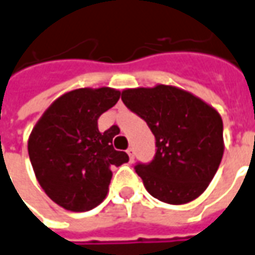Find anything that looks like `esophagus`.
<instances>
[{
	"label": "esophagus",
	"mask_w": 255,
	"mask_h": 255,
	"mask_svg": "<svg viewBox=\"0 0 255 255\" xmlns=\"http://www.w3.org/2000/svg\"><path fill=\"white\" fill-rule=\"evenodd\" d=\"M127 153H128V156H129V160L132 161L133 156H135V150H133V147H128Z\"/></svg>",
	"instance_id": "obj_1"
}]
</instances>
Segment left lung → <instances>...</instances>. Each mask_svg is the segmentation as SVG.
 I'll use <instances>...</instances> for the list:
<instances>
[{
  "label": "left lung",
  "instance_id": "obj_1",
  "mask_svg": "<svg viewBox=\"0 0 255 255\" xmlns=\"http://www.w3.org/2000/svg\"><path fill=\"white\" fill-rule=\"evenodd\" d=\"M122 101L145 120L156 138V154L135 171L147 192L168 204L202 195L224 154L218 112L186 91L170 85L123 91Z\"/></svg>",
  "mask_w": 255,
  "mask_h": 255
}]
</instances>
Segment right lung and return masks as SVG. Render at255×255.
Masks as SVG:
<instances>
[{"instance_id": "obj_1", "label": "right lung", "mask_w": 255, "mask_h": 255, "mask_svg": "<svg viewBox=\"0 0 255 255\" xmlns=\"http://www.w3.org/2000/svg\"><path fill=\"white\" fill-rule=\"evenodd\" d=\"M113 88H80L58 98L28 138V156L37 181L51 199L70 211H88L108 195L112 165L128 161L112 142L117 126L105 132L98 119L120 99Z\"/></svg>"}]
</instances>
